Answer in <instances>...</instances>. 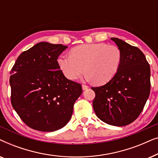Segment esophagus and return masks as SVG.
<instances>
[{
    "label": "esophagus",
    "mask_w": 158,
    "mask_h": 158,
    "mask_svg": "<svg viewBox=\"0 0 158 158\" xmlns=\"http://www.w3.org/2000/svg\"><path fill=\"white\" fill-rule=\"evenodd\" d=\"M82 88H83V90H87L88 88V85H82Z\"/></svg>",
    "instance_id": "esophagus-1"
}]
</instances>
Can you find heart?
Segmentation results:
<instances>
[{
	"mask_svg": "<svg viewBox=\"0 0 158 158\" xmlns=\"http://www.w3.org/2000/svg\"><path fill=\"white\" fill-rule=\"evenodd\" d=\"M122 60V52L116 45L92 43L75 47L70 55H60L57 64L69 80L75 81L85 71V80L103 85L115 76Z\"/></svg>",
	"mask_w": 158,
	"mask_h": 158,
	"instance_id": "heart-1",
	"label": "heart"
}]
</instances>
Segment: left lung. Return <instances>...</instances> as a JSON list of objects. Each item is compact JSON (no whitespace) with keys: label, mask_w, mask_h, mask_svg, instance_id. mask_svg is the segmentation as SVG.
I'll return each mask as SVG.
<instances>
[{"label":"left lung","mask_w":158,"mask_h":158,"mask_svg":"<svg viewBox=\"0 0 158 158\" xmlns=\"http://www.w3.org/2000/svg\"><path fill=\"white\" fill-rule=\"evenodd\" d=\"M122 60L117 73L100 87H92L93 107L103 122L123 127L133 122L144 109L150 92V68L143 52L118 38H111Z\"/></svg>","instance_id":"8db88e82"}]
</instances>
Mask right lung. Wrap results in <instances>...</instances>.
Returning <instances> with one entry per match:
<instances>
[{
  "label": "right lung",
  "mask_w": 158,
  "mask_h": 158,
  "mask_svg": "<svg viewBox=\"0 0 158 158\" xmlns=\"http://www.w3.org/2000/svg\"><path fill=\"white\" fill-rule=\"evenodd\" d=\"M40 42L23 52L11 69L12 106L30 128L54 131L70 120L75 101L83 90L60 70L57 59L67 48Z\"/></svg>",
  "instance_id": "1"
}]
</instances>
